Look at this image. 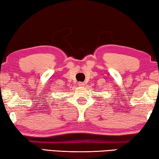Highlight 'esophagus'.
I'll return each mask as SVG.
<instances>
[{
  "instance_id": "esophagus-1",
  "label": "esophagus",
  "mask_w": 159,
  "mask_h": 159,
  "mask_svg": "<svg viewBox=\"0 0 159 159\" xmlns=\"http://www.w3.org/2000/svg\"><path fill=\"white\" fill-rule=\"evenodd\" d=\"M77 84H78V86H79L80 87H82L84 86V82H78Z\"/></svg>"
}]
</instances>
